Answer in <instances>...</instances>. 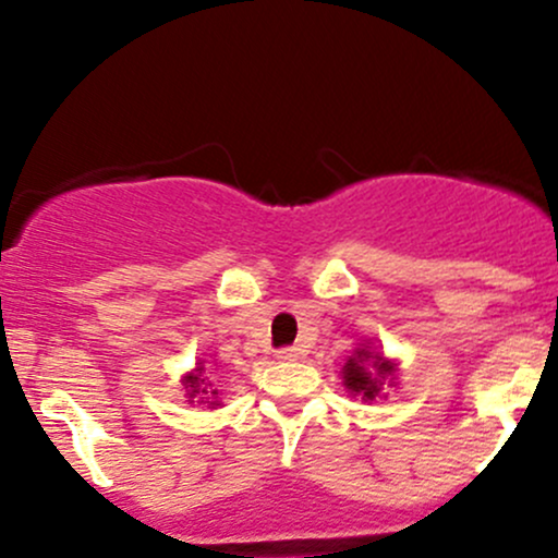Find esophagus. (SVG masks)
Listing matches in <instances>:
<instances>
[{"label": "esophagus", "instance_id": "34e87169", "mask_svg": "<svg viewBox=\"0 0 558 558\" xmlns=\"http://www.w3.org/2000/svg\"><path fill=\"white\" fill-rule=\"evenodd\" d=\"M275 356H278V362H296L301 356V349H296V345H286V349H280Z\"/></svg>", "mask_w": 558, "mask_h": 558}]
</instances>
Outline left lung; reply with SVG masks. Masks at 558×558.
Returning <instances> with one entry per match:
<instances>
[{
  "label": "left lung",
  "instance_id": "obj_1",
  "mask_svg": "<svg viewBox=\"0 0 558 558\" xmlns=\"http://www.w3.org/2000/svg\"><path fill=\"white\" fill-rule=\"evenodd\" d=\"M341 375L351 396H360L362 401H375V396H380L383 383L396 380V364L362 345L354 351V356L345 360Z\"/></svg>",
  "mask_w": 558,
  "mask_h": 558
}]
</instances>
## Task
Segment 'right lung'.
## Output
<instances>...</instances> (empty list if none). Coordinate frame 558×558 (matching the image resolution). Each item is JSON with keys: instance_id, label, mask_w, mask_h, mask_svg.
Listing matches in <instances>:
<instances>
[{"instance_id": "obj_1", "label": "right lung", "mask_w": 558, "mask_h": 558, "mask_svg": "<svg viewBox=\"0 0 558 558\" xmlns=\"http://www.w3.org/2000/svg\"><path fill=\"white\" fill-rule=\"evenodd\" d=\"M215 375L207 373V367H204L202 362H198V367L194 373H189L183 377V386H185V396H189V401L194 403V399L198 403H209V407H217V388H215Z\"/></svg>"}]
</instances>
